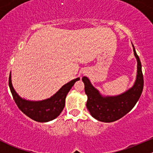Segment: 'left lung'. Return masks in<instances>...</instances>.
<instances>
[{
	"label": "left lung",
	"instance_id": "left-lung-1",
	"mask_svg": "<svg viewBox=\"0 0 153 153\" xmlns=\"http://www.w3.org/2000/svg\"><path fill=\"white\" fill-rule=\"evenodd\" d=\"M133 47L137 60V75L133 86L118 95H103L91 84L87 77L84 76L85 93L87 95L86 108L94 118L101 122H113L127 114L135 106L141 97L143 87V78L139 57Z\"/></svg>",
	"mask_w": 153,
	"mask_h": 153
}]
</instances>
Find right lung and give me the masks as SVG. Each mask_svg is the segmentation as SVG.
Returning <instances> with one entry per match:
<instances>
[{
  "instance_id": "1",
  "label": "right lung",
  "mask_w": 153,
  "mask_h": 153,
  "mask_svg": "<svg viewBox=\"0 0 153 153\" xmlns=\"http://www.w3.org/2000/svg\"><path fill=\"white\" fill-rule=\"evenodd\" d=\"M80 78L72 80L64 84L55 95L42 101H29L22 98L14 89L12 84L11 72L9 86L17 106L27 116L38 122H48L56 118L61 113L65 106V99L68 92Z\"/></svg>"
}]
</instances>
